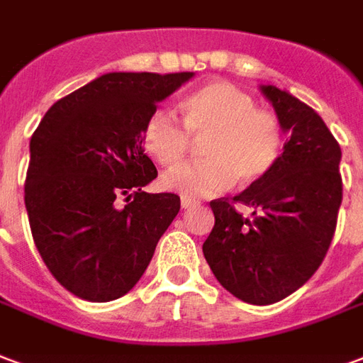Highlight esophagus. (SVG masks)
<instances>
[{
	"label": "esophagus",
	"instance_id": "esophagus-1",
	"mask_svg": "<svg viewBox=\"0 0 363 363\" xmlns=\"http://www.w3.org/2000/svg\"><path fill=\"white\" fill-rule=\"evenodd\" d=\"M196 203H198V200H194V198H189V196H182L181 198V206L184 209L192 208V206H196Z\"/></svg>",
	"mask_w": 363,
	"mask_h": 363
}]
</instances>
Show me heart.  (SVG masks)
<instances>
[{
  "instance_id": "b5f03b06",
  "label": "heart",
  "mask_w": 363,
  "mask_h": 363,
  "mask_svg": "<svg viewBox=\"0 0 363 363\" xmlns=\"http://www.w3.org/2000/svg\"><path fill=\"white\" fill-rule=\"evenodd\" d=\"M182 123L167 109L150 115L142 128L146 154L163 167L181 163L195 140L206 160L163 174L161 186L189 198L216 196L264 181L283 154V128L275 115L256 107L242 88L213 80L182 99Z\"/></svg>"
}]
</instances>
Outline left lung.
Listing matches in <instances>:
<instances>
[{
	"mask_svg": "<svg viewBox=\"0 0 363 363\" xmlns=\"http://www.w3.org/2000/svg\"><path fill=\"white\" fill-rule=\"evenodd\" d=\"M289 133L264 181L229 198L211 200L216 225L203 256L223 289L254 306L275 304L318 271L337 229L342 202L340 146L304 101L277 86H262ZM244 203L252 216L234 208Z\"/></svg>",
	"mask_w": 363,
	"mask_h": 363,
	"instance_id": "1",
	"label": "left lung"
}]
</instances>
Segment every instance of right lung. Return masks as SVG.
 <instances>
[{"instance_id":"add662e5","label":"right lung","mask_w":363,"mask_h":363,"mask_svg":"<svg viewBox=\"0 0 363 363\" xmlns=\"http://www.w3.org/2000/svg\"><path fill=\"white\" fill-rule=\"evenodd\" d=\"M189 79L192 72H109L55 101L32 134L24 182L32 238L74 296L127 294L179 213L177 194L142 190L157 177L142 128ZM117 197L128 202L123 210Z\"/></svg>"}]
</instances>
